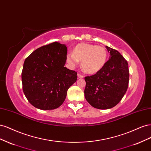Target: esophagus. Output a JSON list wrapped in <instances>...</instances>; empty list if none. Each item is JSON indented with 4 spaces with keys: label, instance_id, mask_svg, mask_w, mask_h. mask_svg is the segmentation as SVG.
<instances>
[{
    "label": "esophagus",
    "instance_id": "esophagus-1",
    "mask_svg": "<svg viewBox=\"0 0 151 151\" xmlns=\"http://www.w3.org/2000/svg\"><path fill=\"white\" fill-rule=\"evenodd\" d=\"M77 77H78V78L82 79V78H83V77H84V76L81 74H79V73H78V74H77Z\"/></svg>",
    "mask_w": 151,
    "mask_h": 151
}]
</instances>
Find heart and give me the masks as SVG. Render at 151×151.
I'll return each instance as SVG.
<instances>
[{
    "label": "heart",
    "mask_w": 151,
    "mask_h": 151,
    "mask_svg": "<svg viewBox=\"0 0 151 151\" xmlns=\"http://www.w3.org/2000/svg\"><path fill=\"white\" fill-rule=\"evenodd\" d=\"M108 52L106 48L98 45L81 43L67 55V62L72 66L81 61V67L88 74H93L101 70L106 64Z\"/></svg>",
    "instance_id": "heart-1"
}]
</instances>
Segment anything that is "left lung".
Here are the masks:
<instances>
[{
    "mask_svg": "<svg viewBox=\"0 0 151 151\" xmlns=\"http://www.w3.org/2000/svg\"><path fill=\"white\" fill-rule=\"evenodd\" d=\"M106 48L110 57L104 67L85 77V98L91 106L101 109L116 106L125 95L129 82L127 60L117 50Z\"/></svg>",
    "mask_w": 151,
    "mask_h": 151,
    "instance_id": "left-lung-1",
    "label": "left lung"
}]
</instances>
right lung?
Here are the masks:
<instances>
[{
	"label": "right lung",
	"mask_w": 151,
	"mask_h": 151,
	"mask_svg": "<svg viewBox=\"0 0 151 151\" xmlns=\"http://www.w3.org/2000/svg\"><path fill=\"white\" fill-rule=\"evenodd\" d=\"M67 53L65 45L53 42L36 49L26 58L22 90L35 108L54 109L64 102L68 89L77 78V72L64 67Z\"/></svg>",
	"instance_id": "1"
}]
</instances>
